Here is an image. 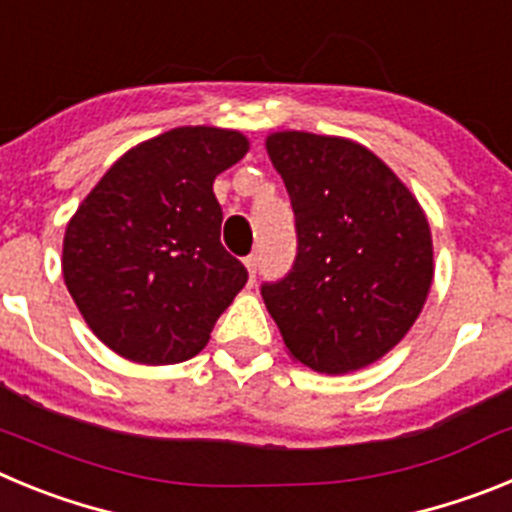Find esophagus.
Here are the masks:
<instances>
[{
	"mask_svg": "<svg viewBox=\"0 0 512 512\" xmlns=\"http://www.w3.org/2000/svg\"><path fill=\"white\" fill-rule=\"evenodd\" d=\"M243 264H246V269H248V279H256V269H259V256H256V253H251V256H246V259H243Z\"/></svg>",
	"mask_w": 512,
	"mask_h": 512,
	"instance_id": "obj_1",
	"label": "esophagus"
}]
</instances>
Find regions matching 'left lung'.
Wrapping results in <instances>:
<instances>
[{"mask_svg": "<svg viewBox=\"0 0 512 512\" xmlns=\"http://www.w3.org/2000/svg\"><path fill=\"white\" fill-rule=\"evenodd\" d=\"M266 153L297 225V259L261 297L287 354L320 374L374 364L405 338L433 284L431 225L400 176L356 140L279 130Z\"/></svg>", "mask_w": 512, "mask_h": 512, "instance_id": "left-lung-1", "label": "left lung"}]
</instances>
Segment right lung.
Here are the masks:
<instances>
[{
	"label": "right lung",
	"instance_id": "1",
	"mask_svg": "<svg viewBox=\"0 0 512 512\" xmlns=\"http://www.w3.org/2000/svg\"><path fill=\"white\" fill-rule=\"evenodd\" d=\"M246 153L238 130H166L122 153L76 207L63 235V282L117 356L166 366L207 346L248 279L220 243L212 182Z\"/></svg>",
	"mask_w": 512,
	"mask_h": 512
}]
</instances>
